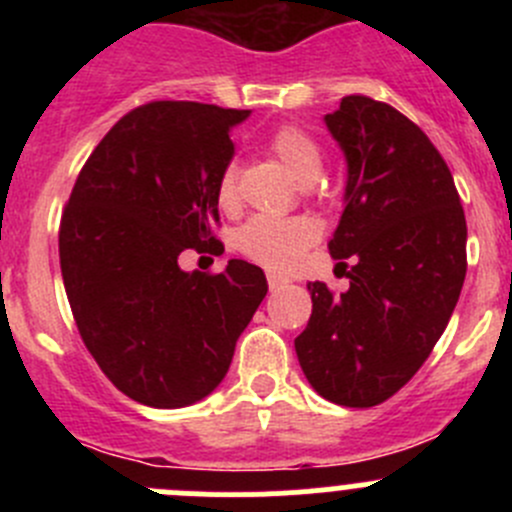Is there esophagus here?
<instances>
[{"instance_id":"34e87169","label":"esophagus","mask_w":512,"mask_h":512,"mask_svg":"<svg viewBox=\"0 0 512 512\" xmlns=\"http://www.w3.org/2000/svg\"><path fill=\"white\" fill-rule=\"evenodd\" d=\"M267 285H270L272 292H275V289H282L285 285H289V280L285 275H277V272H267Z\"/></svg>"}]
</instances>
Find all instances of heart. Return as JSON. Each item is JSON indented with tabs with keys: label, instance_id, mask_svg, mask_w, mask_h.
I'll use <instances>...</instances> for the list:
<instances>
[{
	"label": "heart",
	"instance_id": "heart-1",
	"mask_svg": "<svg viewBox=\"0 0 512 512\" xmlns=\"http://www.w3.org/2000/svg\"><path fill=\"white\" fill-rule=\"evenodd\" d=\"M270 151L277 160L299 180L312 183L322 170V151L317 143L297 126H282L270 136ZM218 203L230 210L237 203V173L235 165H225L218 178ZM319 237V225L309 218H270L257 215L237 235V245L250 260L270 267V270H289L299 257L312 247Z\"/></svg>",
	"mask_w": 512,
	"mask_h": 512
}]
</instances>
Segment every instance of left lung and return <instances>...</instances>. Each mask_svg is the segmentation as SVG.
<instances>
[{
  "instance_id": "left-lung-1",
  "label": "left lung",
  "mask_w": 512,
  "mask_h": 512,
  "mask_svg": "<svg viewBox=\"0 0 512 512\" xmlns=\"http://www.w3.org/2000/svg\"><path fill=\"white\" fill-rule=\"evenodd\" d=\"M347 158L344 213L329 255L352 257L349 289L309 282L294 339L319 396L369 409L394 396L441 339L466 280V215L446 160L414 121L369 96L324 116Z\"/></svg>"
}]
</instances>
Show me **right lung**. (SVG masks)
Here are the masks:
<instances>
[{
	"instance_id": "right-lung-1",
	"label": "right lung",
	"mask_w": 512,
	"mask_h": 512,
	"mask_svg": "<svg viewBox=\"0 0 512 512\" xmlns=\"http://www.w3.org/2000/svg\"><path fill=\"white\" fill-rule=\"evenodd\" d=\"M247 116L195 101L133 108L94 148L61 215V277L81 339L143 406L205 399L267 294L265 272L245 260L220 275L178 265L180 252L218 245L215 190L235 156L232 126Z\"/></svg>"
}]
</instances>
